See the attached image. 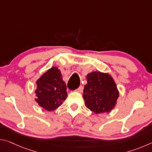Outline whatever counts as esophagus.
Wrapping results in <instances>:
<instances>
[{"label": "esophagus", "mask_w": 152, "mask_h": 152, "mask_svg": "<svg viewBox=\"0 0 152 152\" xmlns=\"http://www.w3.org/2000/svg\"><path fill=\"white\" fill-rule=\"evenodd\" d=\"M77 91H78V92H82V91H83V86H80L79 88L77 89Z\"/></svg>", "instance_id": "esophagus-1"}]
</instances>
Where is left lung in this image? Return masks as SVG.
Here are the masks:
<instances>
[{
	"label": "left lung",
	"mask_w": 152,
	"mask_h": 152,
	"mask_svg": "<svg viewBox=\"0 0 152 152\" xmlns=\"http://www.w3.org/2000/svg\"><path fill=\"white\" fill-rule=\"evenodd\" d=\"M86 79L82 95L85 106L96 114L110 112L119 96L112 76L108 73L92 72L87 74Z\"/></svg>",
	"instance_id": "8db88e82"
}]
</instances>
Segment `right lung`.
Wrapping results in <instances>:
<instances>
[{
    "label": "right lung",
    "instance_id": "add662e5",
    "mask_svg": "<svg viewBox=\"0 0 152 152\" xmlns=\"http://www.w3.org/2000/svg\"><path fill=\"white\" fill-rule=\"evenodd\" d=\"M36 84L35 92L37 99L35 101L48 111L58 109L68 96L66 84L57 67L49 69L37 80Z\"/></svg>",
    "mask_w": 152,
    "mask_h": 152
}]
</instances>
